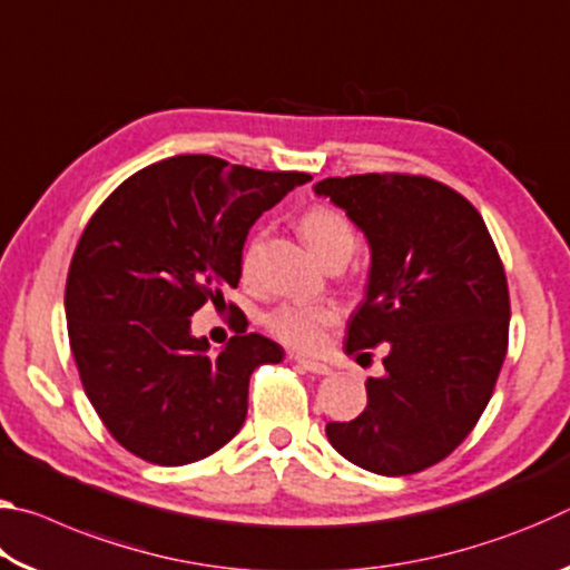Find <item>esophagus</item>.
<instances>
[{
	"label": "esophagus",
	"mask_w": 570,
	"mask_h": 570,
	"mask_svg": "<svg viewBox=\"0 0 570 570\" xmlns=\"http://www.w3.org/2000/svg\"><path fill=\"white\" fill-rule=\"evenodd\" d=\"M296 364L302 366L304 372H308V374H320V377H326V374H332V366H326V364H322V362H312V360H298Z\"/></svg>",
	"instance_id": "1"
}]
</instances>
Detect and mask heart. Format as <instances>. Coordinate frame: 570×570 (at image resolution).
<instances>
[{
    "label": "heart",
    "mask_w": 570,
    "mask_h": 570,
    "mask_svg": "<svg viewBox=\"0 0 570 570\" xmlns=\"http://www.w3.org/2000/svg\"><path fill=\"white\" fill-rule=\"evenodd\" d=\"M302 234L326 266L346 264V258L354 250V228L342 210L332 206H314L312 210H306V216L302 218ZM262 240V234L248 240L244 250L246 274L254 272ZM336 322H340V308L334 304L286 302L266 314V330L278 342L304 354L320 352L326 344V334H330L332 326H336Z\"/></svg>",
    "instance_id": "heart-1"
}]
</instances>
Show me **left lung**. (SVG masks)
<instances>
[{
    "label": "left lung",
    "mask_w": 570,
    "mask_h": 570,
    "mask_svg": "<svg viewBox=\"0 0 570 570\" xmlns=\"http://www.w3.org/2000/svg\"><path fill=\"white\" fill-rule=\"evenodd\" d=\"M314 193L372 254L344 352L390 344L364 412L326 424V438L364 470L412 475L445 460L493 397L510 324L503 262L475 206L432 178L366 173L324 178Z\"/></svg>",
    "instance_id": "1"
}]
</instances>
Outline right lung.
Returning <instances> with one entry per match:
<instances>
[{"label":"right lung","instance_id":"1","mask_svg":"<svg viewBox=\"0 0 570 570\" xmlns=\"http://www.w3.org/2000/svg\"><path fill=\"white\" fill-rule=\"evenodd\" d=\"M306 180L176 156L120 183L85 226L65 286L67 332L88 400L132 455L188 465L240 430L250 374L284 350L236 330L210 356L190 316L238 286L248 228Z\"/></svg>","mask_w":570,"mask_h":570}]
</instances>
